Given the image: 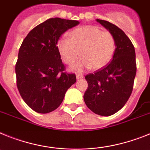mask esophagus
Returning <instances> with one entry per match:
<instances>
[{"label": "esophagus", "instance_id": "obj_1", "mask_svg": "<svg viewBox=\"0 0 150 150\" xmlns=\"http://www.w3.org/2000/svg\"><path fill=\"white\" fill-rule=\"evenodd\" d=\"M76 78L77 79H81L84 78V75H82V74H81V73H77L76 74Z\"/></svg>", "mask_w": 150, "mask_h": 150}]
</instances>
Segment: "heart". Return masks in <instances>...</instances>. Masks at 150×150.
Returning <instances> with one entry per match:
<instances>
[{"label": "heart", "mask_w": 150, "mask_h": 150, "mask_svg": "<svg viewBox=\"0 0 150 150\" xmlns=\"http://www.w3.org/2000/svg\"><path fill=\"white\" fill-rule=\"evenodd\" d=\"M57 48L63 62L71 65L81 58L73 69L81 70L91 68L94 70L103 68L112 59L116 48L114 35L109 31H102L97 26L85 25L71 31L69 38H62Z\"/></svg>", "instance_id": "heart-1"}]
</instances>
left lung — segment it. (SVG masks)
<instances>
[{"label": "left lung", "mask_w": 150, "mask_h": 150, "mask_svg": "<svg viewBox=\"0 0 150 150\" xmlns=\"http://www.w3.org/2000/svg\"><path fill=\"white\" fill-rule=\"evenodd\" d=\"M97 21L114 35L116 48L111 62L85 76L88 87L84 100L92 112L109 116L125 105L132 93L137 71L136 56L132 42L121 28L108 21Z\"/></svg>", "instance_id": "left-lung-1"}]
</instances>
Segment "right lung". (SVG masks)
Here are the masks:
<instances>
[{
    "mask_svg": "<svg viewBox=\"0 0 150 150\" xmlns=\"http://www.w3.org/2000/svg\"><path fill=\"white\" fill-rule=\"evenodd\" d=\"M79 21L51 18L31 30L21 44L16 63V85L34 111L48 113L59 107L67 90L76 81L66 71L57 41Z\"/></svg>",
    "mask_w": 150,
    "mask_h": 150,
    "instance_id": "obj_1",
    "label": "right lung"
}]
</instances>
